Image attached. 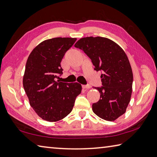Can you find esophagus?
<instances>
[{
	"mask_svg": "<svg viewBox=\"0 0 157 157\" xmlns=\"http://www.w3.org/2000/svg\"><path fill=\"white\" fill-rule=\"evenodd\" d=\"M82 88L83 89H90V88H91V85H82Z\"/></svg>",
	"mask_w": 157,
	"mask_h": 157,
	"instance_id": "esophagus-1",
	"label": "esophagus"
}]
</instances>
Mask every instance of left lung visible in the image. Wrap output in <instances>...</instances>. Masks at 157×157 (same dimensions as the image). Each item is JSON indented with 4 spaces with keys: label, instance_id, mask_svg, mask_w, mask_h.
<instances>
[{
    "label": "left lung",
    "instance_id": "8db88e82",
    "mask_svg": "<svg viewBox=\"0 0 157 157\" xmlns=\"http://www.w3.org/2000/svg\"><path fill=\"white\" fill-rule=\"evenodd\" d=\"M91 59L94 70H102V86L95 87L100 100L92 105L94 113L103 120L114 121L126 112L131 100L133 81L125 52L113 41L102 37H87L75 44Z\"/></svg>",
    "mask_w": 157,
    "mask_h": 157
}]
</instances>
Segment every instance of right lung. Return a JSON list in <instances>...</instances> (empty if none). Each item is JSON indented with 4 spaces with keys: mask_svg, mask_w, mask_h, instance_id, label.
Segmentation results:
<instances>
[{
    "mask_svg": "<svg viewBox=\"0 0 157 157\" xmlns=\"http://www.w3.org/2000/svg\"><path fill=\"white\" fill-rule=\"evenodd\" d=\"M76 38L55 37L38 44L29 55L23 87L30 105L42 119L57 122L72 111L81 85L56 81L63 69L61 61Z\"/></svg>",
    "mask_w": 157,
    "mask_h": 157,
    "instance_id": "right-lung-1",
    "label": "right lung"
}]
</instances>
